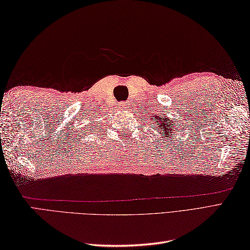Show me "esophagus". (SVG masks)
<instances>
[{"label": "esophagus", "mask_w": 250, "mask_h": 250, "mask_svg": "<svg viewBox=\"0 0 250 250\" xmlns=\"http://www.w3.org/2000/svg\"><path fill=\"white\" fill-rule=\"evenodd\" d=\"M119 106H120V109H126L129 107V104L128 102H120Z\"/></svg>", "instance_id": "1"}]
</instances>
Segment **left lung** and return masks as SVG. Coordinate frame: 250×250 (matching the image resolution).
Masks as SVG:
<instances>
[{"mask_svg": "<svg viewBox=\"0 0 250 250\" xmlns=\"http://www.w3.org/2000/svg\"><path fill=\"white\" fill-rule=\"evenodd\" d=\"M160 118L162 119V116H161V117H160V116H159V118H158V120H159V119H160ZM156 120H157V119H156ZM160 121H162V120H160ZM164 121H168V119H167V120H166V119H164ZM156 122H157V121H156ZM162 125L164 126V131H166V132H167V133L169 134V129H171V128H168V126H169V125H169V124H168V122H167V124H162ZM159 130H160V131H161V128H160V129H159ZM161 133H162V132H161Z\"/></svg>", "mask_w": 250, "mask_h": 250, "instance_id": "left-lung-1", "label": "left lung"}]
</instances>
